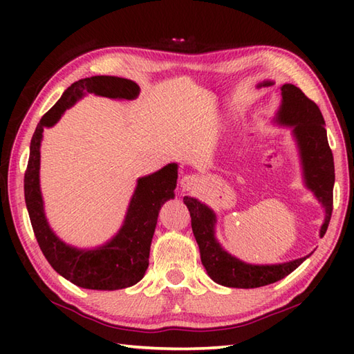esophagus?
<instances>
[{
  "instance_id": "obj_1",
  "label": "esophagus",
  "mask_w": 354,
  "mask_h": 354,
  "mask_svg": "<svg viewBox=\"0 0 354 354\" xmlns=\"http://www.w3.org/2000/svg\"><path fill=\"white\" fill-rule=\"evenodd\" d=\"M198 185V176L196 175H185L181 179V189L184 192H190L193 189H196Z\"/></svg>"
}]
</instances>
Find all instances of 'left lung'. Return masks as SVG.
<instances>
[{
    "instance_id": "1",
    "label": "left lung",
    "mask_w": 354,
    "mask_h": 354,
    "mask_svg": "<svg viewBox=\"0 0 354 354\" xmlns=\"http://www.w3.org/2000/svg\"><path fill=\"white\" fill-rule=\"evenodd\" d=\"M272 85L274 82L265 80L259 84V88ZM274 123L290 127L298 147L304 185L324 208V222L319 230V237H324L332 217L335 185L333 155L328 147L324 118L317 103L307 99L301 89L292 84H284L281 86V103ZM184 204L190 212L192 230L199 246L202 265L217 284L237 289L261 288L281 280L310 257L312 252L306 257L275 265H251L242 261L225 251L216 239L217 216L212 208L190 196H184Z\"/></svg>"
}]
</instances>
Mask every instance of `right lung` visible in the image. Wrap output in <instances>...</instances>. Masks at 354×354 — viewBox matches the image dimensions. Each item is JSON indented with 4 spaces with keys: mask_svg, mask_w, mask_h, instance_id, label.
<instances>
[{
    "mask_svg": "<svg viewBox=\"0 0 354 354\" xmlns=\"http://www.w3.org/2000/svg\"><path fill=\"white\" fill-rule=\"evenodd\" d=\"M86 94L133 100L140 94V86L123 77L93 76L74 82L65 89L61 99L37 123L30 142L24 176L26 205L41 251L57 274L84 289L117 290L137 284L146 274L158 213L164 202L175 198L178 164L170 162L155 173L138 178L123 225L106 243L91 250L65 243L55 234L45 217L39 184L42 132L45 127L55 126L64 112Z\"/></svg>",
    "mask_w": 354,
    "mask_h": 354,
    "instance_id": "add662e5",
    "label": "right lung"
}]
</instances>
